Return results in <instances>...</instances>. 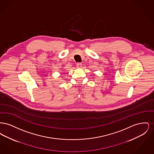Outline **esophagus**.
Listing matches in <instances>:
<instances>
[{
  "mask_svg": "<svg viewBox=\"0 0 154 154\" xmlns=\"http://www.w3.org/2000/svg\"><path fill=\"white\" fill-rule=\"evenodd\" d=\"M76 66H77V68H81L82 67V64L81 63H77L76 64Z\"/></svg>",
  "mask_w": 154,
  "mask_h": 154,
  "instance_id": "obj_1",
  "label": "esophagus"
}]
</instances>
